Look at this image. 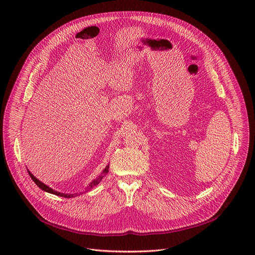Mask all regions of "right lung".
Instances as JSON below:
<instances>
[{
  "instance_id": "obj_1",
  "label": "right lung",
  "mask_w": 255,
  "mask_h": 255,
  "mask_svg": "<svg viewBox=\"0 0 255 255\" xmlns=\"http://www.w3.org/2000/svg\"><path fill=\"white\" fill-rule=\"evenodd\" d=\"M108 171H109V164L103 169V171L100 173V175H98V177H96L94 180H92L91 183L89 184V186L87 187V189H86V192H88V191H90L91 189H93L94 187H96L97 185H99V183L100 181L103 179V177L108 173ZM28 172H29V175H30V177L33 179V181L34 183L37 185L42 191H44V192H46V193H50V194H53V195H55V196H59V197H63V198H72L75 196V194H63V193H60V192H57V191H54L53 189H51V188H49L48 186H46L45 184H43L42 181H40L38 178H36L29 170H28Z\"/></svg>"
}]
</instances>
